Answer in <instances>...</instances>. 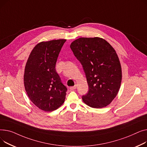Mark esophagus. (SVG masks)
Segmentation results:
<instances>
[{
  "mask_svg": "<svg viewBox=\"0 0 147 147\" xmlns=\"http://www.w3.org/2000/svg\"><path fill=\"white\" fill-rule=\"evenodd\" d=\"M76 88V85H74V86H73V87H71L70 88H69V89L71 90H75Z\"/></svg>",
  "mask_w": 147,
  "mask_h": 147,
  "instance_id": "34e87169",
  "label": "esophagus"
}]
</instances>
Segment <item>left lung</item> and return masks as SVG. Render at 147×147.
Returning a JSON list of instances; mask_svg holds the SVG:
<instances>
[{"mask_svg":"<svg viewBox=\"0 0 147 147\" xmlns=\"http://www.w3.org/2000/svg\"><path fill=\"white\" fill-rule=\"evenodd\" d=\"M81 62L89 90L82 96L86 105L102 108L110 105L119 92L122 81V68L115 50L100 37H82L70 46Z\"/></svg>","mask_w":147,"mask_h":147,"instance_id":"obj_1","label":"left lung"}]
</instances>
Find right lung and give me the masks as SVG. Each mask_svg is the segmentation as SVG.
Masks as SVG:
<instances>
[{
    "mask_svg": "<svg viewBox=\"0 0 147 147\" xmlns=\"http://www.w3.org/2000/svg\"><path fill=\"white\" fill-rule=\"evenodd\" d=\"M66 40L42 41L31 51L26 63L24 82L31 101L40 109L52 111L65 101L67 88L61 82L55 66Z\"/></svg>",
    "mask_w": 147,
    "mask_h": 147,
    "instance_id": "obj_1",
    "label": "right lung"
}]
</instances>
